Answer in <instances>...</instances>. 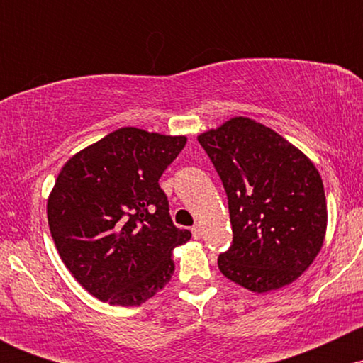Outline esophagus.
Segmentation results:
<instances>
[{
  "label": "esophagus",
  "mask_w": 363,
  "mask_h": 363,
  "mask_svg": "<svg viewBox=\"0 0 363 363\" xmlns=\"http://www.w3.org/2000/svg\"><path fill=\"white\" fill-rule=\"evenodd\" d=\"M201 234H203L201 225H194V227H193V237H194V239H199V237H201Z\"/></svg>",
  "instance_id": "esophagus-1"
}]
</instances>
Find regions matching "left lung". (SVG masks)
Listing matches in <instances>:
<instances>
[{"label":"left lung","instance_id":"left-lung-1","mask_svg":"<svg viewBox=\"0 0 363 363\" xmlns=\"http://www.w3.org/2000/svg\"><path fill=\"white\" fill-rule=\"evenodd\" d=\"M198 141L228 198L234 240L220 254V272L257 294L290 285L326 235V196L315 165L277 131L242 116Z\"/></svg>","mask_w":363,"mask_h":363}]
</instances>
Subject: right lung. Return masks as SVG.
<instances>
[{
  "label": "right lung",
  "mask_w": 363,
  "mask_h": 363,
  "mask_svg": "<svg viewBox=\"0 0 363 363\" xmlns=\"http://www.w3.org/2000/svg\"><path fill=\"white\" fill-rule=\"evenodd\" d=\"M186 136L121 128L62 165L48 199L62 262L94 297L141 306L167 285L172 251L191 239L172 223L158 179Z\"/></svg>",
  "instance_id": "right-lung-1"
}]
</instances>
